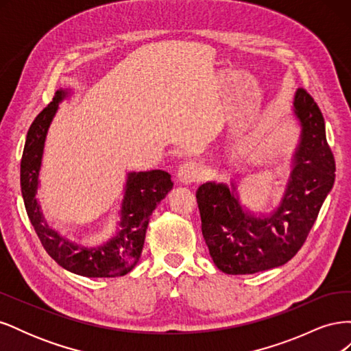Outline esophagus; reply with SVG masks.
<instances>
[{
	"mask_svg": "<svg viewBox=\"0 0 351 351\" xmlns=\"http://www.w3.org/2000/svg\"><path fill=\"white\" fill-rule=\"evenodd\" d=\"M177 177H178L180 182L184 183V184L197 182L199 177H200L199 164L195 162V161H187V162L182 164L178 168V171H177Z\"/></svg>",
	"mask_w": 351,
	"mask_h": 351,
	"instance_id": "obj_1",
	"label": "esophagus"
}]
</instances>
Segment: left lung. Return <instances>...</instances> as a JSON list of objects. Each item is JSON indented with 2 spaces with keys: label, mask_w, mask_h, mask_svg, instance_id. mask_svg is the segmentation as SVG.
<instances>
[{
  "label": "left lung",
  "mask_w": 351,
  "mask_h": 351,
  "mask_svg": "<svg viewBox=\"0 0 351 351\" xmlns=\"http://www.w3.org/2000/svg\"><path fill=\"white\" fill-rule=\"evenodd\" d=\"M302 124L291 180L281 206L268 218L244 212L224 184L205 183L196 192L202 234L212 261L226 274L267 271L289 262L302 249L335 180V159L326 142L324 115L304 89L294 97Z\"/></svg>",
  "instance_id": "8db88e82"
}]
</instances>
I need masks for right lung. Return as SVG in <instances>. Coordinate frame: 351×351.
<instances>
[{"mask_svg": "<svg viewBox=\"0 0 351 351\" xmlns=\"http://www.w3.org/2000/svg\"><path fill=\"white\" fill-rule=\"evenodd\" d=\"M64 97V90H57L52 102L38 114L29 127L20 162V186L27 217L42 246L60 267L89 278L121 277L130 272L141 258L152 210L173 189L171 176L161 169L129 174L123 200L121 230L104 246L80 247L58 236L42 219L35 193L48 127L56 115L58 102Z\"/></svg>", "mask_w": 351, "mask_h": 351, "instance_id": "add662e5", "label": "right lung"}]
</instances>
